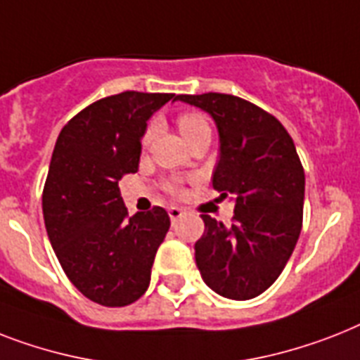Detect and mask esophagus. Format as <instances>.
I'll return each mask as SVG.
<instances>
[{"label":"esophagus","mask_w":360,"mask_h":360,"mask_svg":"<svg viewBox=\"0 0 360 360\" xmlns=\"http://www.w3.org/2000/svg\"><path fill=\"white\" fill-rule=\"evenodd\" d=\"M168 214H170L172 221H177L181 216L185 214V209H181V207H170V209H168Z\"/></svg>","instance_id":"1"}]
</instances>
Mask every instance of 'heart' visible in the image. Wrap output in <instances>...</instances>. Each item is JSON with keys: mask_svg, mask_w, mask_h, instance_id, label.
<instances>
[{"mask_svg": "<svg viewBox=\"0 0 360 360\" xmlns=\"http://www.w3.org/2000/svg\"><path fill=\"white\" fill-rule=\"evenodd\" d=\"M177 125H179V131H181V134H183V139H185V140H188L190 136H194V134L201 133V131L210 129L207 118L200 112L181 114L179 120H177ZM153 131H155V127L151 125L150 129H148V133H146V140L151 139Z\"/></svg>", "mask_w": 360, "mask_h": 360, "instance_id": "1", "label": "heart"}]
</instances>
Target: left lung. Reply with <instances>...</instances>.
<instances>
[{
	"label": "left lung",
	"instance_id": "left-lung-1",
	"mask_svg": "<svg viewBox=\"0 0 360 360\" xmlns=\"http://www.w3.org/2000/svg\"><path fill=\"white\" fill-rule=\"evenodd\" d=\"M205 110L220 136L212 186L235 203L233 224L201 214L195 264L209 288L229 300H251L274 285L302 233L305 174L281 122L231 94L175 96Z\"/></svg>",
	"mask_w": 360,
	"mask_h": 360
}]
</instances>
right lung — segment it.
<instances>
[{"instance_id":"obj_1","label":"right lung","mask_w":360,"mask_h":360,"mask_svg":"<svg viewBox=\"0 0 360 360\" xmlns=\"http://www.w3.org/2000/svg\"><path fill=\"white\" fill-rule=\"evenodd\" d=\"M175 94L122 92L64 125L42 194L44 224L64 274L105 307L136 302L150 286L155 253L170 229L162 207L127 214L122 175L139 170L148 120Z\"/></svg>"}]
</instances>
